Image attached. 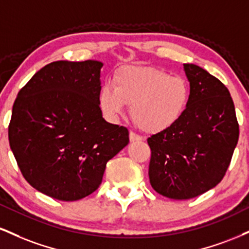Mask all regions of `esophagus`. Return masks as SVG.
I'll return each instance as SVG.
<instances>
[{"mask_svg": "<svg viewBox=\"0 0 249 249\" xmlns=\"http://www.w3.org/2000/svg\"><path fill=\"white\" fill-rule=\"evenodd\" d=\"M142 138L140 136H138L134 132H130V142H142Z\"/></svg>", "mask_w": 249, "mask_h": 249, "instance_id": "esophagus-1", "label": "esophagus"}]
</instances>
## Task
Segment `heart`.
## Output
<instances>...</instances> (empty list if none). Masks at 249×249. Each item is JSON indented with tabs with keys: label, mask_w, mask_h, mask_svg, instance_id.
Wrapping results in <instances>:
<instances>
[{
	"label": "heart",
	"mask_w": 249,
	"mask_h": 249,
	"mask_svg": "<svg viewBox=\"0 0 249 249\" xmlns=\"http://www.w3.org/2000/svg\"><path fill=\"white\" fill-rule=\"evenodd\" d=\"M190 101L184 77L151 66H127L117 71L113 87H102L98 104L107 118L117 121L131 106L133 122L146 133L169 130L183 117Z\"/></svg>",
	"instance_id": "1"
}]
</instances>
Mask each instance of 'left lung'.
Here are the masks:
<instances>
[{"label": "left lung", "instance_id": "8db88e82", "mask_svg": "<svg viewBox=\"0 0 249 249\" xmlns=\"http://www.w3.org/2000/svg\"><path fill=\"white\" fill-rule=\"evenodd\" d=\"M190 83L185 113L169 130L147 139L152 188L172 199H189L223 179L239 139L229 89L205 70L184 64Z\"/></svg>", "mask_w": 249, "mask_h": 249}]
</instances>
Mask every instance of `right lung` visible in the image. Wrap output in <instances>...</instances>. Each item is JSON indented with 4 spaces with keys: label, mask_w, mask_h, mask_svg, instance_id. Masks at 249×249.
I'll return each instance as SVG.
<instances>
[{
    "label": "right lung",
    "mask_w": 249,
    "mask_h": 249,
    "mask_svg": "<svg viewBox=\"0 0 249 249\" xmlns=\"http://www.w3.org/2000/svg\"><path fill=\"white\" fill-rule=\"evenodd\" d=\"M96 60L55 61L20 89L9 143L24 178L59 200H77L100 187L107 162L128 143L126 127L110 124L98 104Z\"/></svg>",
    "instance_id": "right-lung-1"
}]
</instances>
